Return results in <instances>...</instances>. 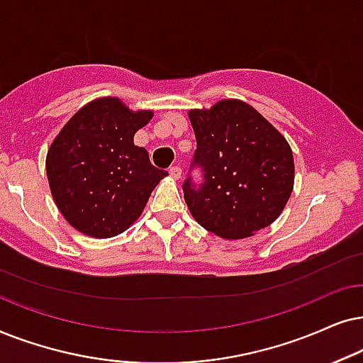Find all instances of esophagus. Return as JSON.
<instances>
[{
    "label": "esophagus",
    "instance_id": "1",
    "mask_svg": "<svg viewBox=\"0 0 363 363\" xmlns=\"http://www.w3.org/2000/svg\"><path fill=\"white\" fill-rule=\"evenodd\" d=\"M169 174H171V177L172 179H181V176H182V169L179 167V166H172L171 169H169Z\"/></svg>",
    "mask_w": 363,
    "mask_h": 363
}]
</instances>
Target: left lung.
<instances>
[{
  "instance_id": "1",
  "label": "left lung",
  "mask_w": 363,
  "mask_h": 363,
  "mask_svg": "<svg viewBox=\"0 0 363 363\" xmlns=\"http://www.w3.org/2000/svg\"><path fill=\"white\" fill-rule=\"evenodd\" d=\"M204 171L201 187L182 186L191 214L222 239H245L282 214L294 189V156L287 139L257 109L222 99L187 113Z\"/></svg>"
}]
</instances>
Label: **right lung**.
<instances>
[{
	"instance_id": "obj_1",
	"label": "right lung",
	"mask_w": 363,
	"mask_h": 363,
	"mask_svg": "<svg viewBox=\"0 0 363 363\" xmlns=\"http://www.w3.org/2000/svg\"><path fill=\"white\" fill-rule=\"evenodd\" d=\"M119 98L83 106L51 143L46 174L62 217L84 235L109 239L138 220L154 187L167 176L154 167L134 134L152 119Z\"/></svg>"
}]
</instances>
